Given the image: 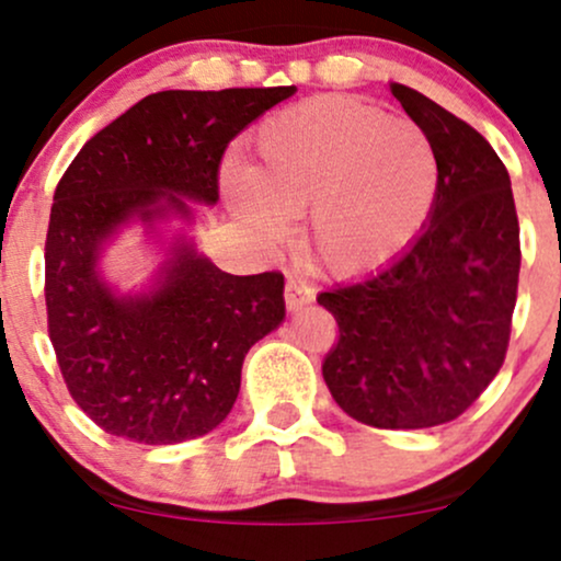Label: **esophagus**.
<instances>
[{
    "mask_svg": "<svg viewBox=\"0 0 561 561\" xmlns=\"http://www.w3.org/2000/svg\"><path fill=\"white\" fill-rule=\"evenodd\" d=\"M311 300H313V289L308 287L306 282L289 276L287 285H285V302H287L289 311H300V308L308 306Z\"/></svg>",
    "mask_w": 561,
    "mask_h": 561,
    "instance_id": "34e87169",
    "label": "esophagus"
}]
</instances>
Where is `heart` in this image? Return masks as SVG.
Segmentation results:
<instances>
[{
	"mask_svg": "<svg viewBox=\"0 0 561 561\" xmlns=\"http://www.w3.org/2000/svg\"><path fill=\"white\" fill-rule=\"evenodd\" d=\"M437 156L422 126L351 96L276 113L255 134V163H231L234 214L266 237L308 214V248L334 274L385 266L420 234L437 195Z\"/></svg>",
	"mask_w": 561,
	"mask_h": 561,
	"instance_id": "b5f03b06",
	"label": "heart"
}]
</instances>
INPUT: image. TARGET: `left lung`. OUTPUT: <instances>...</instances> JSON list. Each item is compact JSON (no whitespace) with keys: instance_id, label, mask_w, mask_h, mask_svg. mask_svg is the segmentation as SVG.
<instances>
[{"instance_id":"obj_1","label":"left lung","mask_w":561,"mask_h":561,"mask_svg":"<svg viewBox=\"0 0 561 561\" xmlns=\"http://www.w3.org/2000/svg\"><path fill=\"white\" fill-rule=\"evenodd\" d=\"M390 92L435 147V205L390 266L319 295L340 330L321 375L356 422L422 430L465 414L499 375L523 253L508 171L485 137L416 89Z\"/></svg>"}]
</instances>
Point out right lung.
Instances as JSON below:
<instances>
[{"label":"right lung","instance_id":"right-lung-1","mask_svg":"<svg viewBox=\"0 0 561 561\" xmlns=\"http://www.w3.org/2000/svg\"><path fill=\"white\" fill-rule=\"evenodd\" d=\"M295 87L139 100L62 173L44 244V298L70 398L105 433L171 446L218 427L240 392L244 353L285 319V276H234L179 237L152 289L115 295L96 272L128 221L192 218L214 205L229 141Z\"/></svg>","mask_w":561,"mask_h":561}]
</instances>
